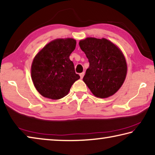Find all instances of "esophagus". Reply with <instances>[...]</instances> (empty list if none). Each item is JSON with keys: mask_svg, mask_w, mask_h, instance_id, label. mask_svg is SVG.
<instances>
[{"mask_svg": "<svg viewBox=\"0 0 155 155\" xmlns=\"http://www.w3.org/2000/svg\"><path fill=\"white\" fill-rule=\"evenodd\" d=\"M84 74H85L84 72H82V73L80 74V77H81V78H83V77H84Z\"/></svg>", "mask_w": 155, "mask_h": 155, "instance_id": "obj_1", "label": "esophagus"}]
</instances>
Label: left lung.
Masks as SVG:
<instances>
[{"label": "left lung", "mask_w": 155, "mask_h": 155, "mask_svg": "<svg viewBox=\"0 0 155 155\" xmlns=\"http://www.w3.org/2000/svg\"><path fill=\"white\" fill-rule=\"evenodd\" d=\"M79 46L90 63L83 79L92 94L107 98L116 93L127 73L126 59L121 50L105 38H87L80 41Z\"/></svg>", "instance_id": "8db88e82"}]
</instances>
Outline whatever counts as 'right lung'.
I'll use <instances>...</instances> for the list:
<instances>
[{
  "mask_svg": "<svg viewBox=\"0 0 155 155\" xmlns=\"http://www.w3.org/2000/svg\"><path fill=\"white\" fill-rule=\"evenodd\" d=\"M76 44L73 38L56 39L47 44L34 58L31 78L36 89L44 97L54 100L64 97L79 79L70 59Z\"/></svg>",
  "mask_w": 155,
  "mask_h": 155,
  "instance_id": "1",
  "label": "right lung"
}]
</instances>
